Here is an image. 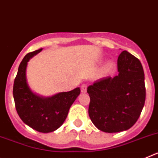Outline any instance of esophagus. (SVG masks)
Masks as SVG:
<instances>
[{
	"mask_svg": "<svg viewBox=\"0 0 158 158\" xmlns=\"http://www.w3.org/2000/svg\"><path fill=\"white\" fill-rule=\"evenodd\" d=\"M81 91L82 93H85L87 92V86L85 85H82L81 86Z\"/></svg>",
	"mask_w": 158,
	"mask_h": 158,
	"instance_id": "obj_1",
	"label": "esophagus"
}]
</instances>
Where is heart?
<instances>
[{
  "label": "heart",
  "mask_w": 158,
  "mask_h": 158,
  "mask_svg": "<svg viewBox=\"0 0 158 158\" xmlns=\"http://www.w3.org/2000/svg\"><path fill=\"white\" fill-rule=\"evenodd\" d=\"M111 67V63H109V62H108V63L106 64V69H110Z\"/></svg>",
  "instance_id": "b5f03b06"
}]
</instances>
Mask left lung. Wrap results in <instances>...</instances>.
I'll list each match as a JSON object with an SVG mask.
<instances>
[{"label":"left lung","instance_id":"left-lung-1","mask_svg":"<svg viewBox=\"0 0 158 158\" xmlns=\"http://www.w3.org/2000/svg\"><path fill=\"white\" fill-rule=\"evenodd\" d=\"M118 74L89 85V115L100 131L117 133L137 122L146 100L145 75L140 61L127 51L118 58Z\"/></svg>","mask_w":158,"mask_h":158}]
</instances>
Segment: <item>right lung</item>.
Returning <instances> with one entry per match:
<instances>
[{
	"label": "right lung",
	"mask_w": 158,
	"mask_h": 158,
	"mask_svg": "<svg viewBox=\"0 0 158 158\" xmlns=\"http://www.w3.org/2000/svg\"><path fill=\"white\" fill-rule=\"evenodd\" d=\"M43 49L25 55L13 85V97L19 118L27 126L42 133L56 131L65 120L71 105L81 93L80 88L44 97L33 93L26 77L27 62Z\"/></svg>",
	"instance_id": "1"
}]
</instances>
